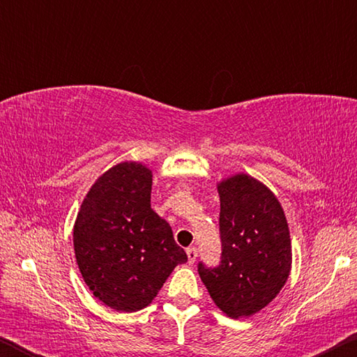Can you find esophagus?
I'll use <instances>...</instances> for the list:
<instances>
[{
    "instance_id": "esophagus-1",
    "label": "esophagus",
    "mask_w": 357,
    "mask_h": 357,
    "mask_svg": "<svg viewBox=\"0 0 357 357\" xmlns=\"http://www.w3.org/2000/svg\"><path fill=\"white\" fill-rule=\"evenodd\" d=\"M187 252V258H189V263H195L197 261V257H198V252H197V247H189V249L185 250Z\"/></svg>"
}]
</instances>
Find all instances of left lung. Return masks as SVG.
<instances>
[{"instance_id":"1","label":"left lung","mask_w":357,"mask_h":357,"mask_svg":"<svg viewBox=\"0 0 357 357\" xmlns=\"http://www.w3.org/2000/svg\"><path fill=\"white\" fill-rule=\"evenodd\" d=\"M220 263H198L204 287L231 318L250 317L273 301L288 279L291 241L280 203L247 174L222 181Z\"/></svg>"}]
</instances>
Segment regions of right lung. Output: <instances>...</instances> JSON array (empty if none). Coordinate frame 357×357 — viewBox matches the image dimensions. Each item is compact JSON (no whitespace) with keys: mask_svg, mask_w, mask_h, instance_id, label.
Here are the masks:
<instances>
[{"mask_svg":"<svg viewBox=\"0 0 357 357\" xmlns=\"http://www.w3.org/2000/svg\"><path fill=\"white\" fill-rule=\"evenodd\" d=\"M153 174L124 162L96 181L74 227V249L93 294L118 312H137L187 261L172 227L151 209Z\"/></svg>","mask_w":357,"mask_h":357,"instance_id":"add662e5","label":"right lung"}]
</instances>
